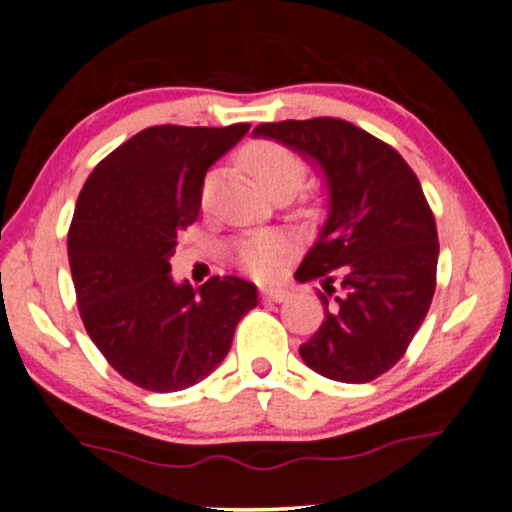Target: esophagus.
Instances as JSON below:
<instances>
[{
  "label": "esophagus",
  "instance_id": "34e87169",
  "mask_svg": "<svg viewBox=\"0 0 512 512\" xmlns=\"http://www.w3.org/2000/svg\"><path fill=\"white\" fill-rule=\"evenodd\" d=\"M291 298V293L286 289H279V286H268L263 289V300H270V303H286Z\"/></svg>",
  "mask_w": 512,
  "mask_h": 512
}]
</instances>
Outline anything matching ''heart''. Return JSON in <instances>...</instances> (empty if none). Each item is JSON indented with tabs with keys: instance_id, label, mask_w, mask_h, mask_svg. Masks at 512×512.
Here are the masks:
<instances>
[{
	"instance_id": "heart-1",
	"label": "heart",
	"mask_w": 512,
	"mask_h": 512,
	"mask_svg": "<svg viewBox=\"0 0 512 512\" xmlns=\"http://www.w3.org/2000/svg\"><path fill=\"white\" fill-rule=\"evenodd\" d=\"M242 160L251 172V177H254L258 184H261L263 191L270 195H275L279 191L293 193L307 177L305 160L300 158L296 151H291L289 146L270 142V139L249 144ZM212 186L214 177H207L205 191H202L205 198L207 193L212 191ZM279 254H282V247H279L277 237L272 235H251L235 244L237 261L256 277L275 275Z\"/></svg>"
}]
</instances>
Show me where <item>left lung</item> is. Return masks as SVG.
Instances as JSON below:
<instances>
[{
	"mask_svg": "<svg viewBox=\"0 0 512 512\" xmlns=\"http://www.w3.org/2000/svg\"><path fill=\"white\" fill-rule=\"evenodd\" d=\"M254 132L317 158L331 188V214L296 272L326 289L324 321L300 356L328 380L373 382L408 352L436 291L438 230L422 184L394 146L342 118Z\"/></svg>",
	"mask_w": 512,
	"mask_h": 512,
	"instance_id": "left-lung-1",
	"label": "left lung"
}]
</instances>
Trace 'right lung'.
I'll use <instances>...</instances> for the list:
<instances>
[{"label": "right lung", "mask_w": 512, "mask_h": 512, "mask_svg": "<svg viewBox=\"0 0 512 512\" xmlns=\"http://www.w3.org/2000/svg\"><path fill=\"white\" fill-rule=\"evenodd\" d=\"M247 130L153 125L100 160L76 200L67 256L81 321L109 366L146 391L170 394L207 377L258 303L240 277L198 289L170 277L209 165Z\"/></svg>", "instance_id": "right-lung-1"}]
</instances>
